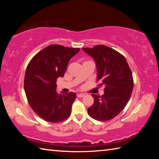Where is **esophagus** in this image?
<instances>
[{
	"instance_id": "1",
	"label": "esophagus",
	"mask_w": 159,
	"mask_h": 159,
	"mask_svg": "<svg viewBox=\"0 0 159 159\" xmlns=\"http://www.w3.org/2000/svg\"><path fill=\"white\" fill-rule=\"evenodd\" d=\"M84 96H85V94H83V93L77 94L78 98H83V97H84Z\"/></svg>"
}]
</instances>
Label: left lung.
<instances>
[{
  "label": "left lung",
  "instance_id": "left-lung-1",
  "mask_svg": "<svg viewBox=\"0 0 159 159\" xmlns=\"http://www.w3.org/2000/svg\"><path fill=\"white\" fill-rule=\"evenodd\" d=\"M95 60L97 80L104 85L102 96L93 94L94 103L88 109L90 117L98 120H109L120 114L130 98L133 89L131 70L125 57L112 48L98 45L82 48Z\"/></svg>",
  "mask_w": 159,
  "mask_h": 159
}]
</instances>
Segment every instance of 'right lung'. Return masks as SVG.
I'll return each instance as SVG.
<instances>
[{"instance_id":"add662e5","label":"right lung","mask_w":159,"mask_h":159,"mask_svg":"<svg viewBox=\"0 0 159 159\" xmlns=\"http://www.w3.org/2000/svg\"><path fill=\"white\" fill-rule=\"evenodd\" d=\"M79 50L50 45L37 53L28 64L24 83L26 98L34 112L48 122L63 121L71 114L76 94L57 93L56 81L64 76L69 60Z\"/></svg>"}]
</instances>
